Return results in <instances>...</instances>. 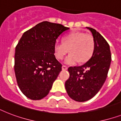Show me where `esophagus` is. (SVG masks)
Instances as JSON below:
<instances>
[{
    "mask_svg": "<svg viewBox=\"0 0 121 121\" xmlns=\"http://www.w3.org/2000/svg\"><path fill=\"white\" fill-rule=\"evenodd\" d=\"M68 69V67L66 66H65V65H63L62 66V70H66Z\"/></svg>",
    "mask_w": 121,
    "mask_h": 121,
    "instance_id": "1",
    "label": "esophagus"
}]
</instances>
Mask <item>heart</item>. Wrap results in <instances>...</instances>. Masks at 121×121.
<instances>
[{"label":"heart","mask_w":121,"mask_h":121,"mask_svg":"<svg viewBox=\"0 0 121 121\" xmlns=\"http://www.w3.org/2000/svg\"><path fill=\"white\" fill-rule=\"evenodd\" d=\"M95 48L94 38L83 32H74L66 35L63 43L56 41L54 45V54L58 60H61L68 52L65 63L75 64L77 62L87 61L93 55Z\"/></svg>","instance_id":"obj_1"}]
</instances>
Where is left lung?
<instances>
[{"mask_svg": "<svg viewBox=\"0 0 121 121\" xmlns=\"http://www.w3.org/2000/svg\"><path fill=\"white\" fill-rule=\"evenodd\" d=\"M86 28L93 35L95 42L94 53L82 66L68 68L70 77L65 82L68 95L77 102L88 100L97 94L106 80L111 62L108 43L95 29Z\"/></svg>", "mask_w": 121, "mask_h": 121, "instance_id": "left-lung-1", "label": "left lung"}]
</instances>
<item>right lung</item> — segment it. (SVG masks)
Returning a JSON list of instances; mask_svg holds the SVG:
<instances>
[{"instance_id":"obj_1","label":"right lung","mask_w":121,"mask_h":121,"mask_svg":"<svg viewBox=\"0 0 121 121\" xmlns=\"http://www.w3.org/2000/svg\"><path fill=\"white\" fill-rule=\"evenodd\" d=\"M69 27L43 21L26 31L15 50L14 71L20 90L31 100L49 94L62 65L54 54L57 38Z\"/></svg>"}]
</instances>
